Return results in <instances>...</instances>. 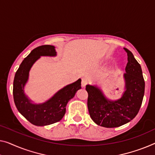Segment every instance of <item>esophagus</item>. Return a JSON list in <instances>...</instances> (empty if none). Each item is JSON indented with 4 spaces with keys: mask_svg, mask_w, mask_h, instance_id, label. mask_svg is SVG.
Masks as SVG:
<instances>
[{
    "mask_svg": "<svg viewBox=\"0 0 155 155\" xmlns=\"http://www.w3.org/2000/svg\"><path fill=\"white\" fill-rule=\"evenodd\" d=\"M87 81L86 79H85V78H83L82 81H81V85L83 87H85V85H87Z\"/></svg>",
    "mask_w": 155,
    "mask_h": 155,
    "instance_id": "1",
    "label": "esophagus"
}]
</instances>
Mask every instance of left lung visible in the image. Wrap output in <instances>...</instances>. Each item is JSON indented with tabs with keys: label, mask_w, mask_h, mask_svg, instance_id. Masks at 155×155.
<instances>
[{
	"label": "left lung",
	"mask_w": 155,
	"mask_h": 155,
	"mask_svg": "<svg viewBox=\"0 0 155 155\" xmlns=\"http://www.w3.org/2000/svg\"><path fill=\"white\" fill-rule=\"evenodd\" d=\"M127 54L124 79V91L120 99H108L97 85H87V108L91 117L97 125L114 128L130 122L137 116L145 92V81L141 67L132 53L124 48Z\"/></svg>",
	"instance_id": "left-lung-1"
}]
</instances>
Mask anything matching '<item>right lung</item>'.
I'll return each instance as SVG.
<instances>
[{"label": "right lung", "instance_id": "1", "mask_svg": "<svg viewBox=\"0 0 155 155\" xmlns=\"http://www.w3.org/2000/svg\"><path fill=\"white\" fill-rule=\"evenodd\" d=\"M54 46L43 45L32 51L21 63L13 83V97L16 107L25 118L36 126H46L61 120L65 114L68 101L81 88L79 78L77 81L59 90L45 102L35 104L25 93L24 87L29 78V71L41 56H56Z\"/></svg>", "mask_w": 155, "mask_h": 155}]
</instances>
